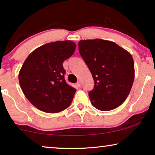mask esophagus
I'll return each instance as SVG.
<instances>
[{
  "mask_svg": "<svg viewBox=\"0 0 155 155\" xmlns=\"http://www.w3.org/2000/svg\"><path fill=\"white\" fill-rule=\"evenodd\" d=\"M77 86L78 87H80L81 86V82H80V81H78V82H77Z\"/></svg>",
  "mask_w": 155,
  "mask_h": 155,
  "instance_id": "esophagus-1",
  "label": "esophagus"
}]
</instances>
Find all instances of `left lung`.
Listing matches in <instances>:
<instances>
[{
  "instance_id": "8db88e82",
  "label": "left lung",
  "mask_w": 155,
  "mask_h": 155,
  "mask_svg": "<svg viewBox=\"0 0 155 155\" xmlns=\"http://www.w3.org/2000/svg\"><path fill=\"white\" fill-rule=\"evenodd\" d=\"M78 46L94 81V89L89 92L92 104L101 111L119 107L128 97L134 81L132 56L107 40H80Z\"/></svg>"
}]
</instances>
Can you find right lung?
<instances>
[{
    "mask_svg": "<svg viewBox=\"0 0 155 155\" xmlns=\"http://www.w3.org/2000/svg\"><path fill=\"white\" fill-rule=\"evenodd\" d=\"M75 48L72 41L51 42L36 48L25 61L19 82L25 97L38 109L58 113L71 104L76 90L65 82L63 63Z\"/></svg>",
    "mask_w": 155,
    "mask_h": 155,
    "instance_id": "add662e5",
    "label": "right lung"
}]
</instances>
